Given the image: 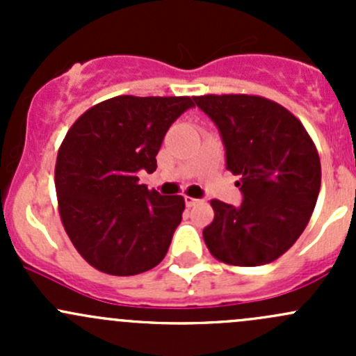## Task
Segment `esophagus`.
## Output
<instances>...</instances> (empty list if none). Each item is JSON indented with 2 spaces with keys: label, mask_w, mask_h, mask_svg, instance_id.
Masks as SVG:
<instances>
[{
  "label": "esophagus",
  "mask_w": 356,
  "mask_h": 356,
  "mask_svg": "<svg viewBox=\"0 0 356 356\" xmlns=\"http://www.w3.org/2000/svg\"><path fill=\"white\" fill-rule=\"evenodd\" d=\"M184 201H186V204H188V207L191 208V207H195V204H198L201 200H198V198H191V196H186Z\"/></svg>",
  "instance_id": "1"
}]
</instances>
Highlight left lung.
<instances>
[{
    "label": "left lung",
    "mask_w": 356,
    "mask_h": 356,
    "mask_svg": "<svg viewBox=\"0 0 356 356\" xmlns=\"http://www.w3.org/2000/svg\"><path fill=\"white\" fill-rule=\"evenodd\" d=\"M195 103L225 146V167L238 175L239 207L211 200L203 229L217 260L239 267L270 264L296 243L321 191V158L301 122L261 96L207 95Z\"/></svg>",
    "instance_id": "8db88e82"
}]
</instances>
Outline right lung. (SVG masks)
<instances>
[{
	"mask_svg": "<svg viewBox=\"0 0 356 356\" xmlns=\"http://www.w3.org/2000/svg\"><path fill=\"white\" fill-rule=\"evenodd\" d=\"M195 103L188 96H115L81 115L58 149L55 188L68 238L110 275L156 267L182 220L184 198L139 184L156 170L168 127Z\"/></svg>",
	"mask_w": 356,
	"mask_h": 356,
	"instance_id": "right-lung-1",
	"label": "right lung"
}]
</instances>
